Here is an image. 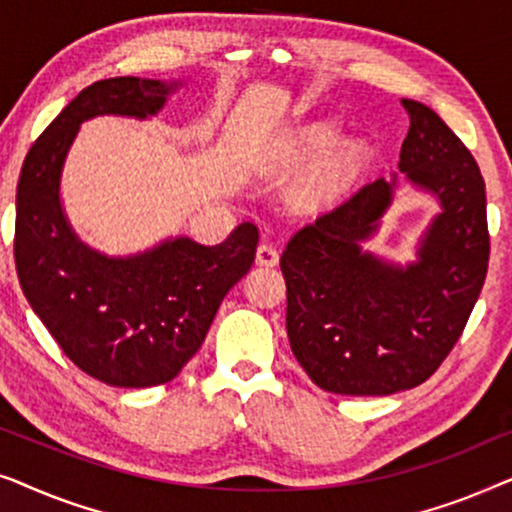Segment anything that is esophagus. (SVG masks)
I'll list each match as a JSON object with an SVG mask.
<instances>
[{"label": "esophagus", "mask_w": 512, "mask_h": 512, "mask_svg": "<svg viewBox=\"0 0 512 512\" xmlns=\"http://www.w3.org/2000/svg\"><path fill=\"white\" fill-rule=\"evenodd\" d=\"M256 263L258 265H268V268H272V265L279 263V251L272 247V244L263 242L261 247L256 249Z\"/></svg>", "instance_id": "obj_1"}]
</instances>
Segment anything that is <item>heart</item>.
Returning <instances> with one entry per match:
<instances>
[{
	"instance_id": "heart-1",
	"label": "heart",
	"mask_w": 512,
	"mask_h": 512,
	"mask_svg": "<svg viewBox=\"0 0 512 512\" xmlns=\"http://www.w3.org/2000/svg\"><path fill=\"white\" fill-rule=\"evenodd\" d=\"M338 137V125L331 121H319L310 123L298 132H293L291 137H286L282 146L275 151V160L279 165H298L305 163V160L317 158L321 151H326L328 146L335 142ZM359 146L347 142L338 146V149L331 151V156H326L324 163L317 170V174L307 184V193L310 195H326L331 193L335 186L340 184L342 179L347 177L349 172L359 165Z\"/></svg>"
}]
</instances>
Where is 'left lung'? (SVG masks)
Wrapping results in <instances>:
<instances>
[{"instance_id":"1","label":"left lung","mask_w":512,"mask_h":512,"mask_svg":"<svg viewBox=\"0 0 512 512\" xmlns=\"http://www.w3.org/2000/svg\"><path fill=\"white\" fill-rule=\"evenodd\" d=\"M410 116L398 172L440 205L415 261L363 249L394 202L398 177L377 179L286 244V333L324 391L389 396L436 373L459 340L487 275L485 181L471 151L436 111L401 100Z\"/></svg>"}]
</instances>
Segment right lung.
I'll list each match as a JSON object with an SVG mask.
<instances>
[{"label":"right lung","mask_w":512,"mask_h":512,"mask_svg":"<svg viewBox=\"0 0 512 512\" xmlns=\"http://www.w3.org/2000/svg\"><path fill=\"white\" fill-rule=\"evenodd\" d=\"M184 81L116 76L83 88L27 153L16 193V270L27 303L69 359L111 387H156L198 352L226 293L247 275L258 228L205 247L167 237L107 256L74 233L60 198L67 153L95 116H158Z\"/></svg>","instance_id":"right-lung-1"}]
</instances>
